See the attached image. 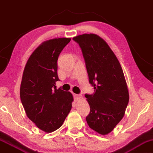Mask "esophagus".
Wrapping results in <instances>:
<instances>
[{
	"label": "esophagus",
	"instance_id": "obj_1",
	"mask_svg": "<svg viewBox=\"0 0 153 153\" xmlns=\"http://www.w3.org/2000/svg\"><path fill=\"white\" fill-rule=\"evenodd\" d=\"M74 98L76 100V101H77V100H79L82 97V95L79 94H74Z\"/></svg>",
	"mask_w": 153,
	"mask_h": 153
}]
</instances>
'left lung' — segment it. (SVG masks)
<instances>
[{"instance_id": "left-lung-1", "label": "left lung", "mask_w": 153, "mask_h": 153, "mask_svg": "<svg viewBox=\"0 0 153 153\" xmlns=\"http://www.w3.org/2000/svg\"><path fill=\"white\" fill-rule=\"evenodd\" d=\"M73 40L82 49L89 83L95 92L85 97L90 106L86 117L91 129L110 133L124 117L129 94L124 73L108 44L96 34L84 33Z\"/></svg>"}]
</instances>
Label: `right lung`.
Segmentation results:
<instances>
[{
	"label": "right lung",
	"instance_id": "obj_1",
	"mask_svg": "<svg viewBox=\"0 0 153 153\" xmlns=\"http://www.w3.org/2000/svg\"><path fill=\"white\" fill-rule=\"evenodd\" d=\"M71 38H59L42 42L25 67L20 100L27 116L38 128L51 133L62 126L71 109L74 97L69 91L57 89L58 59Z\"/></svg>",
	"mask_w": 153,
	"mask_h": 153
}]
</instances>
